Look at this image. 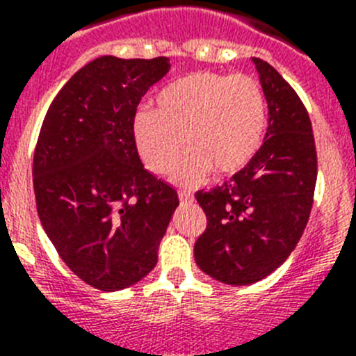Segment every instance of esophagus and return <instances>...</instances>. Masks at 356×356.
<instances>
[{
	"mask_svg": "<svg viewBox=\"0 0 356 356\" xmlns=\"http://www.w3.org/2000/svg\"><path fill=\"white\" fill-rule=\"evenodd\" d=\"M178 196H180V201H184V203H191V201L194 200L193 194L187 193V191H180V194H178Z\"/></svg>",
	"mask_w": 356,
	"mask_h": 356,
	"instance_id": "obj_1",
	"label": "esophagus"
}]
</instances>
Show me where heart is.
<instances>
[{"instance_id":"obj_1","label":"heart","mask_w":356,"mask_h":356,"mask_svg":"<svg viewBox=\"0 0 356 356\" xmlns=\"http://www.w3.org/2000/svg\"><path fill=\"white\" fill-rule=\"evenodd\" d=\"M267 127V99L248 74L196 71L156 94L155 112L135 115L134 139L140 159L155 175H168L184 151L176 184L194 187L210 172L232 176L259 153Z\"/></svg>"}]
</instances>
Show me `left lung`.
Instances as JSON below:
<instances>
[{"instance_id": "left-lung-1", "label": "left lung", "mask_w": 356, "mask_h": 356, "mask_svg": "<svg viewBox=\"0 0 356 356\" xmlns=\"http://www.w3.org/2000/svg\"><path fill=\"white\" fill-rule=\"evenodd\" d=\"M269 106L259 153L225 185L196 200L207 228L194 244L200 269L228 285L271 275L300 242L317 180L312 122L303 102L271 64L253 58Z\"/></svg>"}]
</instances>
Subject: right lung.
<instances>
[{
    "label": "right lung",
    "instance_id": "add662e5",
    "mask_svg": "<svg viewBox=\"0 0 356 356\" xmlns=\"http://www.w3.org/2000/svg\"><path fill=\"white\" fill-rule=\"evenodd\" d=\"M169 58L105 55L69 78L49 105L33 155L39 219L56 253L99 291L137 284L156 266L178 193L144 169L137 106Z\"/></svg>",
    "mask_w": 356,
    "mask_h": 356
}]
</instances>
